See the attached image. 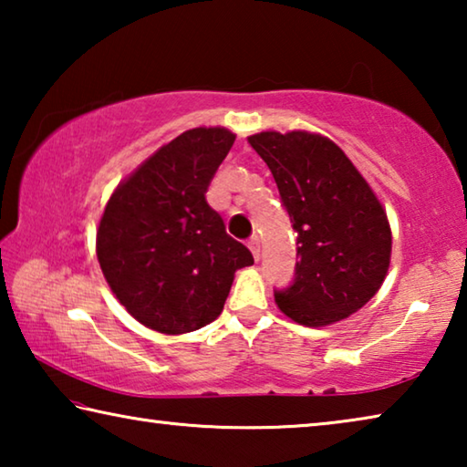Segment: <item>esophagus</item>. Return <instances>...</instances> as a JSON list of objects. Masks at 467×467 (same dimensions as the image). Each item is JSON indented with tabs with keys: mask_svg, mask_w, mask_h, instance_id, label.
Listing matches in <instances>:
<instances>
[{
	"mask_svg": "<svg viewBox=\"0 0 467 467\" xmlns=\"http://www.w3.org/2000/svg\"><path fill=\"white\" fill-rule=\"evenodd\" d=\"M247 244L253 253V257H255V262H259V257H262V243H259V236H251Z\"/></svg>",
	"mask_w": 467,
	"mask_h": 467,
	"instance_id": "obj_1",
	"label": "esophagus"
}]
</instances>
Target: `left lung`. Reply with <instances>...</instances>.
Returning <instances> with one entry per match:
<instances>
[{
    "mask_svg": "<svg viewBox=\"0 0 467 467\" xmlns=\"http://www.w3.org/2000/svg\"><path fill=\"white\" fill-rule=\"evenodd\" d=\"M278 185L296 233L295 278L274 290L280 311L323 327L357 313L377 295L391 257L381 202L334 141L309 131L249 138Z\"/></svg>",
    "mask_w": 467,
    "mask_h": 467,
    "instance_id": "8db88e82",
    "label": "left lung"
}]
</instances>
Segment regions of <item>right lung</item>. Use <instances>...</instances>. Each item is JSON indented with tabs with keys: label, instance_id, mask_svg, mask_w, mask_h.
I'll use <instances>...</instances> for the list:
<instances>
[{
	"label": "right lung",
	"instance_id": "obj_1",
	"mask_svg": "<svg viewBox=\"0 0 467 467\" xmlns=\"http://www.w3.org/2000/svg\"><path fill=\"white\" fill-rule=\"evenodd\" d=\"M234 144L224 128L183 131L115 189L100 218L97 257L113 295L146 327L187 334L224 309L251 251L205 202Z\"/></svg>",
	"mask_w": 467,
	"mask_h": 467
}]
</instances>
